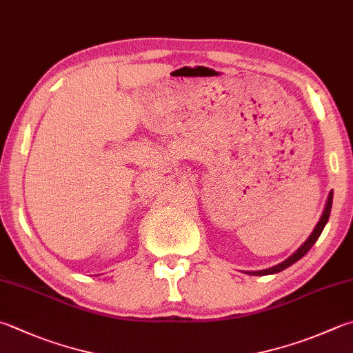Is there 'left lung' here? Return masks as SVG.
Here are the masks:
<instances>
[{
  "label": "left lung",
  "instance_id": "8db88e82",
  "mask_svg": "<svg viewBox=\"0 0 353 353\" xmlns=\"http://www.w3.org/2000/svg\"><path fill=\"white\" fill-rule=\"evenodd\" d=\"M332 199H334V190H332L330 194H329V196H327V203H325L324 212H323V215H321V218H320V221H318V224L315 225L314 232H312L310 236H309L307 239H305V241H304V243L300 245V248H298V249L294 252V254H292L289 258H285L283 263H280V264L274 265V268L263 269V270H255V272H249V275H259V276H263V275H272V274H278V272H281V270H284V269H288L289 265H292V264H294V263H296L298 259L303 258L305 254H307V252L310 250L312 245L315 244L316 239L320 238L321 232H323V229H324V225L327 224V221H329V216H330V209H332Z\"/></svg>",
  "mask_w": 353,
  "mask_h": 353
}]
</instances>
